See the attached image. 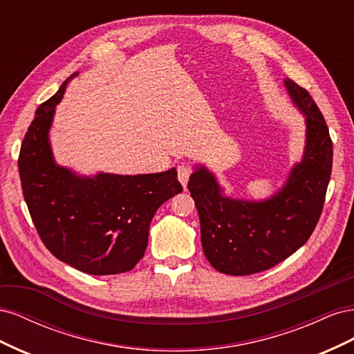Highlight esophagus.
<instances>
[{
	"mask_svg": "<svg viewBox=\"0 0 354 354\" xmlns=\"http://www.w3.org/2000/svg\"><path fill=\"white\" fill-rule=\"evenodd\" d=\"M190 174H192V168H190L189 165H185V164H183V165H178V168H177V177H178L180 183L183 185L185 187H186V185H187Z\"/></svg>",
	"mask_w": 354,
	"mask_h": 354,
	"instance_id": "esophagus-1",
	"label": "esophagus"
}]
</instances>
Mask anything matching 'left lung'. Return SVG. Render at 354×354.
<instances>
[{
	"mask_svg": "<svg viewBox=\"0 0 354 354\" xmlns=\"http://www.w3.org/2000/svg\"><path fill=\"white\" fill-rule=\"evenodd\" d=\"M285 87L306 116V147L274 196L232 199L221 195L207 168L190 176L187 189L199 214L203 254L221 273L245 276L279 264L308 241L322 214L332 169L328 125L306 88L289 78Z\"/></svg>",
	"mask_w": 354,
	"mask_h": 354,
	"instance_id": "1",
	"label": "left lung"
}]
</instances>
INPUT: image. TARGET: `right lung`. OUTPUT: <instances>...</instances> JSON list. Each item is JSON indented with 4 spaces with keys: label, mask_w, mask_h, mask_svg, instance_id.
<instances>
[{
    "label": "right lung",
    "mask_w": 354,
    "mask_h": 354,
    "mask_svg": "<svg viewBox=\"0 0 354 354\" xmlns=\"http://www.w3.org/2000/svg\"><path fill=\"white\" fill-rule=\"evenodd\" d=\"M69 80L39 106L25 134L17 160L24 196L42 243L56 259L88 274L125 273L145 255L156 209L183 187L176 168L80 177L59 167L48 130Z\"/></svg>",
    "instance_id": "right-lung-1"
}]
</instances>
